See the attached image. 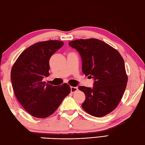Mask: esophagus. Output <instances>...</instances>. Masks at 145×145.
Listing matches in <instances>:
<instances>
[{
	"label": "esophagus",
	"instance_id": "34e87169",
	"mask_svg": "<svg viewBox=\"0 0 145 145\" xmlns=\"http://www.w3.org/2000/svg\"><path fill=\"white\" fill-rule=\"evenodd\" d=\"M71 92L72 93H75V91L78 90V88L77 87H71Z\"/></svg>",
	"mask_w": 145,
	"mask_h": 145
}]
</instances>
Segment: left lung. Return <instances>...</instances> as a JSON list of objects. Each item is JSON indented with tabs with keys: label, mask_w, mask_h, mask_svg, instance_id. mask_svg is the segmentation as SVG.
<instances>
[{
	"label": "left lung",
	"mask_w": 145,
	"mask_h": 145,
	"mask_svg": "<svg viewBox=\"0 0 145 145\" xmlns=\"http://www.w3.org/2000/svg\"><path fill=\"white\" fill-rule=\"evenodd\" d=\"M69 45L80 55L83 73L94 80L92 88L78 87L85 95L82 108L95 117L106 115L118 106L127 87L128 77L121 55L96 39L76 40Z\"/></svg>",
	"instance_id": "obj_1"
}]
</instances>
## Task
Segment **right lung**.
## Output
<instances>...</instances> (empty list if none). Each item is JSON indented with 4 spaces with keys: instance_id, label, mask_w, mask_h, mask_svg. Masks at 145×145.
Instances as JSON below:
<instances>
[{
    "instance_id": "obj_1",
    "label": "right lung",
    "mask_w": 145,
    "mask_h": 145,
    "mask_svg": "<svg viewBox=\"0 0 145 145\" xmlns=\"http://www.w3.org/2000/svg\"><path fill=\"white\" fill-rule=\"evenodd\" d=\"M63 45L58 40L36 43L25 49L14 64L11 81L15 97L33 116L45 118L51 115L70 93V86H53L42 80L50 73L49 60Z\"/></svg>"
}]
</instances>
